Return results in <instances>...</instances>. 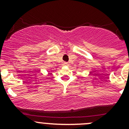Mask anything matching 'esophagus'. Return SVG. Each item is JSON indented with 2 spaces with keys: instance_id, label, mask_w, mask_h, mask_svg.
<instances>
[{
  "instance_id": "esophagus-1",
  "label": "esophagus",
  "mask_w": 129,
  "mask_h": 129,
  "mask_svg": "<svg viewBox=\"0 0 129 129\" xmlns=\"http://www.w3.org/2000/svg\"><path fill=\"white\" fill-rule=\"evenodd\" d=\"M63 64L64 65V66H69V63H68V62H63Z\"/></svg>"
}]
</instances>
